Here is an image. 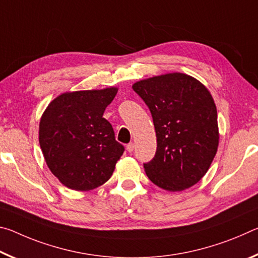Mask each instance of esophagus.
<instances>
[{
  "mask_svg": "<svg viewBox=\"0 0 258 258\" xmlns=\"http://www.w3.org/2000/svg\"><path fill=\"white\" fill-rule=\"evenodd\" d=\"M126 150H127L128 152H132V151L134 150V143H133V142L128 143V145L126 146Z\"/></svg>",
  "mask_w": 258,
  "mask_h": 258,
  "instance_id": "esophagus-1",
  "label": "esophagus"
}]
</instances>
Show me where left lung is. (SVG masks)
<instances>
[{"instance_id":"8db88e82","label":"left lung","mask_w":258,"mask_h":258,"mask_svg":"<svg viewBox=\"0 0 258 258\" xmlns=\"http://www.w3.org/2000/svg\"><path fill=\"white\" fill-rule=\"evenodd\" d=\"M154 120L157 150L143 164L149 180L167 191L195 185L207 173L218 147L217 110L209 91L182 73L133 84Z\"/></svg>"}]
</instances>
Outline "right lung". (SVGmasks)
Masks as SVG:
<instances>
[{
	"mask_svg": "<svg viewBox=\"0 0 258 258\" xmlns=\"http://www.w3.org/2000/svg\"><path fill=\"white\" fill-rule=\"evenodd\" d=\"M117 91L62 93L43 112L38 132L43 156L52 174L69 189L89 191L102 185L123 155L124 146L102 117Z\"/></svg>",
	"mask_w": 258,
	"mask_h": 258,
	"instance_id": "add662e5",
	"label": "right lung"
}]
</instances>
